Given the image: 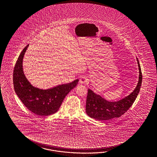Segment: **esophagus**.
<instances>
[{
	"mask_svg": "<svg viewBox=\"0 0 157 157\" xmlns=\"http://www.w3.org/2000/svg\"><path fill=\"white\" fill-rule=\"evenodd\" d=\"M88 82V78H87V76H83L81 77L79 79V83L80 84H83L85 85L86 83Z\"/></svg>",
	"mask_w": 157,
	"mask_h": 157,
	"instance_id": "1",
	"label": "esophagus"
}]
</instances>
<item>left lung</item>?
<instances>
[{"label": "left lung", "instance_id": "obj_1", "mask_svg": "<svg viewBox=\"0 0 157 157\" xmlns=\"http://www.w3.org/2000/svg\"><path fill=\"white\" fill-rule=\"evenodd\" d=\"M139 68V79L135 89L128 95L117 101H109L91 89H88L86 99V112L91 118L97 120H108L119 117L125 113L136 100L142 82L140 66L136 58Z\"/></svg>", "mask_w": 157, "mask_h": 157}]
</instances>
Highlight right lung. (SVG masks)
Masks as SVG:
<instances>
[{"mask_svg": "<svg viewBox=\"0 0 157 157\" xmlns=\"http://www.w3.org/2000/svg\"><path fill=\"white\" fill-rule=\"evenodd\" d=\"M29 45L23 49L15 63L13 72L15 91L24 105L34 114L48 116L59 109L63 100L77 85L79 79L48 89H40L31 84L25 76L23 59Z\"/></svg>", "mask_w": 157, "mask_h": 157, "instance_id": "add662e5", "label": "right lung"}]
</instances>
